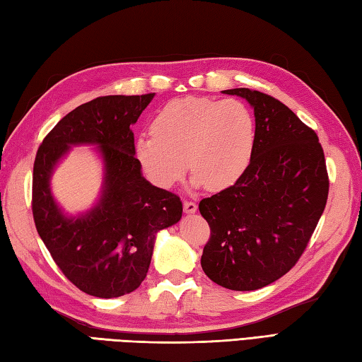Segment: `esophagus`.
I'll use <instances>...</instances> for the list:
<instances>
[{"label":"esophagus","instance_id":"34e87169","mask_svg":"<svg viewBox=\"0 0 362 362\" xmlns=\"http://www.w3.org/2000/svg\"><path fill=\"white\" fill-rule=\"evenodd\" d=\"M197 203L192 200H184V212L186 214H195L197 212Z\"/></svg>","mask_w":362,"mask_h":362}]
</instances>
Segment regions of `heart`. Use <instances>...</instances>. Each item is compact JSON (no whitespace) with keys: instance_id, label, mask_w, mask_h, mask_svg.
Instances as JSON below:
<instances>
[{"instance_id":"b5f03b06","label":"heart","mask_w":362,"mask_h":362,"mask_svg":"<svg viewBox=\"0 0 362 362\" xmlns=\"http://www.w3.org/2000/svg\"><path fill=\"white\" fill-rule=\"evenodd\" d=\"M256 128L250 109L238 100L176 98L154 117L151 132L136 140V158L146 178L168 189L187 170L197 186H233L245 173L255 150Z\"/></svg>"}]
</instances>
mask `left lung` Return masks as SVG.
<instances>
[{"label":"left lung","mask_w":362,"mask_h":362,"mask_svg":"<svg viewBox=\"0 0 362 362\" xmlns=\"http://www.w3.org/2000/svg\"><path fill=\"white\" fill-rule=\"evenodd\" d=\"M255 109V150L233 186L198 204L211 235L202 267L231 291H256L289 272L328 200L325 154L315 131L281 101L250 88L223 90Z\"/></svg>","instance_id":"8db88e82"}]
</instances>
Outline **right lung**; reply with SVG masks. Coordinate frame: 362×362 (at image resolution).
<instances>
[{"mask_svg":"<svg viewBox=\"0 0 362 362\" xmlns=\"http://www.w3.org/2000/svg\"><path fill=\"white\" fill-rule=\"evenodd\" d=\"M154 93L107 95L73 109L43 139L33 172V216L57 267L79 291L100 298L127 295L148 272L158 231L182 216L178 195L146 181L129 129ZM71 144H98L105 182L98 206L67 218L49 189L57 162Z\"/></svg>","mask_w":362,"mask_h":362,"instance_id":"obj_1","label":"right lung"}]
</instances>
